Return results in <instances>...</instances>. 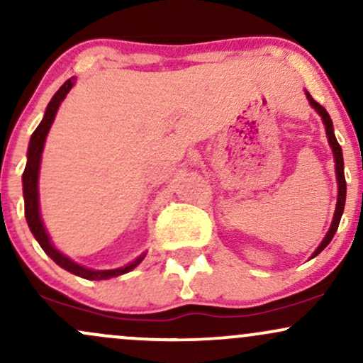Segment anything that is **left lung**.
I'll use <instances>...</instances> for the list:
<instances>
[{
	"label": "left lung",
	"instance_id": "left-lung-1",
	"mask_svg": "<svg viewBox=\"0 0 363 363\" xmlns=\"http://www.w3.org/2000/svg\"><path fill=\"white\" fill-rule=\"evenodd\" d=\"M307 95V101L311 102V106L314 107L315 111H318V114L323 118V123H324V128H326V135H328V141H329V147L333 150V155H335V164H336V179H338V201H336V210H335V216H333V222H331V227H329L326 237L323 239V242L319 244V247L315 249L314 254H312V257H315L318 254L323 251L326 245L331 242V239L335 237L336 230H338V225H340V220H341V215H343V210H345V201H347V181H345V172H343V152H341V147L340 143L336 141V136H335V131H333V121L329 118V114L326 112L320 104H318L314 101V99L311 97L309 91H306Z\"/></svg>",
	"mask_w": 363,
	"mask_h": 363
}]
</instances>
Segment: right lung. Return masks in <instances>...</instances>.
I'll return each mask as SVG.
<instances>
[{"mask_svg": "<svg viewBox=\"0 0 363 363\" xmlns=\"http://www.w3.org/2000/svg\"><path fill=\"white\" fill-rule=\"evenodd\" d=\"M74 85V78H69L62 83V86L60 90L54 94V97L51 99V102L48 104V109H45V114L40 124L37 126V129L32 133L30 136V143H28V152H27V165H25L23 170V199H25V218H27L28 228L34 234V237L39 242L40 247L44 249V252L48 254L51 259L56 262L57 266L65 268L66 272L77 274V277L86 278V280H109L112 277H119V274H124L131 269H135L136 266L143 261L145 254H141L140 257H136L135 261L129 262V264L123 266V268H116V269H104V272H95V269L85 268V266L77 264L73 259H69L68 256L57 251L54 247L51 239H49L48 230H45L43 218H40V210H39V169H40V157H43V150H44V143H45V136H48L49 129H51V124L54 118H56V112L60 109L61 102L65 101V97L68 95V91L72 90V86Z\"/></svg>", "mask_w": 363, "mask_h": 363, "instance_id": "obj_1", "label": "right lung"}]
</instances>
